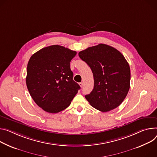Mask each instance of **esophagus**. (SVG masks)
I'll return each instance as SVG.
<instances>
[{
    "mask_svg": "<svg viewBox=\"0 0 157 157\" xmlns=\"http://www.w3.org/2000/svg\"><path fill=\"white\" fill-rule=\"evenodd\" d=\"M79 85L81 86V87H82L83 86V82H79Z\"/></svg>",
    "mask_w": 157,
    "mask_h": 157,
    "instance_id": "obj_1",
    "label": "esophagus"
}]
</instances>
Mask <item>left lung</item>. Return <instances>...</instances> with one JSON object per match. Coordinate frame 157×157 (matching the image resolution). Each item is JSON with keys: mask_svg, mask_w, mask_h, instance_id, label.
I'll use <instances>...</instances> for the list:
<instances>
[{"mask_svg": "<svg viewBox=\"0 0 157 157\" xmlns=\"http://www.w3.org/2000/svg\"><path fill=\"white\" fill-rule=\"evenodd\" d=\"M78 55L93 74V90L85 96L90 104L102 112L120 106L130 87V68L123 55L104 44L90 47Z\"/></svg>", "mask_w": 157, "mask_h": 157, "instance_id": "1", "label": "left lung"}]
</instances>
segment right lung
Here are the masks:
<instances>
[{
  "label": "right lung",
  "instance_id": "add662e5",
  "mask_svg": "<svg viewBox=\"0 0 157 157\" xmlns=\"http://www.w3.org/2000/svg\"><path fill=\"white\" fill-rule=\"evenodd\" d=\"M76 52L59 45L44 48L28 62L26 84L34 102L51 113L67 108L80 89L70 62Z\"/></svg>",
  "mask_w": 157,
  "mask_h": 157
}]
</instances>
